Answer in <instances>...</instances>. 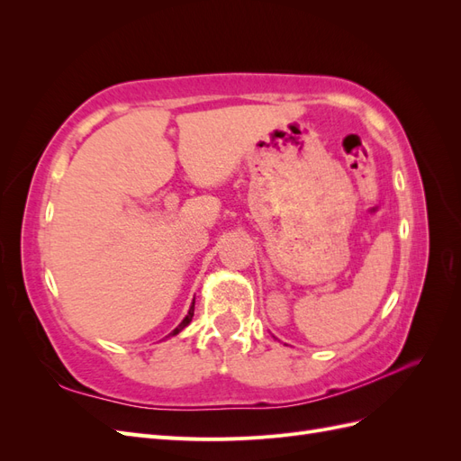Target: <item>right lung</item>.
<instances>
[{
	"instance_id": "obj_1",
	"label": "right lung",
	"mask_w": 461,
	"mask_h": 461,
	"mask_svg": "<svg viewBox=\"0 0 461 461\" xmlns=\"http://www.w3.org/2000/svg\"><path fill=\"white\" fill-rule=\"evenodd\" d=\"M192 317H194V302H192V308H190L188 315H186V317L183 319V323H180V325H178V327H176V329H175V330H173V332L169 334V337H175V334H178L180 330H183V329H185V327H186V325L190 323V321H192Z\"/></svg>"
}]
</instances>
